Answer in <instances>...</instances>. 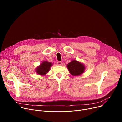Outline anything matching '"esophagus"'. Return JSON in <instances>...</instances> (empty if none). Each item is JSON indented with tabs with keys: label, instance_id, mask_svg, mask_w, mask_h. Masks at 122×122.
I'll list each match as a JSON object with an SVG mask.
<instances>
[{
	"label": "esophagus",
	"instance_id": "1",
	"mask_svg": "<svg viewBox=\"0 0 122 122\" xmlns=\"http://www.w3.org/2000/svg\"><path fill=\"white\" fill-rule=\"evenodd\" d=\"M57 65H62V62L60 61H58L57 62Z\"/></svg>",
	"mask_w": 122,
	"mask_h": 122
}]
</instances>
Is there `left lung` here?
Wrapping results in <instances>:
<instances>
[{
    "label": "left lung",
    "mask_w": 122,
    "mask_h": 122,
    "mask_svg": "<svg viewBox=\"0 0 122 122\" xmlns=\"http://www.w3.org/2000/svg\"><path fill=\"white\" fill-rule=\"evenodd\" d=\"M69 73L73 76H78L84 73L86 67L84 64L76 60H73L67 65Z\"/></svg>",
    "instance_id": "1"
}]
</instances>
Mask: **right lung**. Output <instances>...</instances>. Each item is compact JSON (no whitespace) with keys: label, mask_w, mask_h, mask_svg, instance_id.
Wrapping results in <instances>:
<instances>
[{"label":"right lung","mask_w":122,"mask_h":122,"mask_svg":"<svg viewBox=\"0 0 122 122\" xmlns=\"http://www.w3.org/2000/svg\"><path fill=\"white\" fill-rule=\"evenodd\" d=\"M53 64L51 62L44 61L40 65L38 66L36 68V72L37 74L41 76L46 75L49 71L50 67Z\"/></svg>","instance_id":"right-lung-1"}]
</instances>
